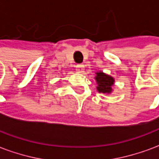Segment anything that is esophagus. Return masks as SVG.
I'll list each match as a JSON object with an SVG mask.
<instances>
[{
	"label": "esophagus",
	"mask_w": 159,
	"mask_h": 159,
	"mask_svg": "<svg viewBox=\"0 0 159 159\" xmlns=\"http://www.w3.org/2000/svg\"><path fill=\"white\" fill-rule=\"evenodd\" d=\"M84 69V66L83 64H77L76 65V70L79 72V73H83Z\"/></svg>",
	"instance_id": "obj_1"
}]
</instances>
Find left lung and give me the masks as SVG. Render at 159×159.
Returning a JSON list of instances; mask_svg holds the SVG:
<instances>
[{
  "mask_svg": "<svg viewBox=\"0 0 159 159\" xmlns=\"http://www.w3.org/2000/svg\"><path fill=\"white\" fill-rule=\"evenodd\" d=\"M95 80L97 84V91L100 93L110 94L113 91L112 86L114 84V79L102 72H97Z\"/></svg>",
  "mask_w": 159,
  "mask_h": 159,
  "instance_id": "8db88e82",
  "label": "left lung"
}]
</instances>
